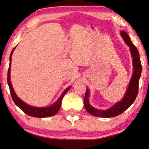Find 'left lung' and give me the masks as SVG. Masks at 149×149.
<instances>
[{
  "label": "left lung",
  "instance_id": "left-lung-1",
  "mask_svg": "<svg viewBox=\"0 0 149 149\" xmlns=\"http://www.w3.org/2000/svg\"><path fill=\"white\" fill-rule=\"evenodd\" d=\"M121 35L123 38L124 40L127 45L130 47V52H131L132 58H133L134 65V72L132 77L130 81V85L128 86L127 90L126 91L125 96L121 101L118 103H116L113 107L108 110H98L95 109L89 104L88 97L89 92L88 89H87L84 97V106L85 109L89 113L95 117L109 118L116 117L123 113L125 110H127L136 98L138 93V86H139V79L141 76L142 72V64L140 62V59L138 49L132 43L130 40L129 36L125 32L121 31Z\"/></svg>",
  "mask_w": 149,
  "mask_h": 149
}]
</instances>
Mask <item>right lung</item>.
<instances>
[{
	"label": "right lung",
	"mask_w": 149,
	"mask_h": 149,
	"mask_svg": "<svg viewBox=\"0 0 149 149\" xmlns=\"http://www.w3.org/2000/svg\"><path fill=\"white\" fill-rule=\"evenodd\" d=\"M15 47H14L12 50L10 55V63H9V67L8 69V73H7V83L9 87V90L10 93H11L12 99L14 102V103L20 109H22L26 115L31 116V117H39V118H43V117H49L54 116V115L58 113L59 109H60L61 104H62V98L64 97V95L66 94V93L69 90V89L70 87H68L64 92L62 93V94L61 95L58 100L56 101V102L54 104V105H52V107H47V108H38V107H30V106L28 105L27 104L24 102L23 101H22L19 97L17 96V95L15 94V91L13 90V87H12L11 80H10V69H11V56L13 54V50L15 49Z\"/></svg>",
	"instance_id": "right-lung-1"
}]
</instances>
